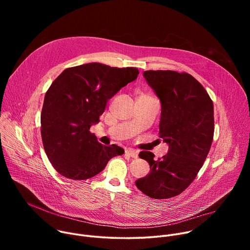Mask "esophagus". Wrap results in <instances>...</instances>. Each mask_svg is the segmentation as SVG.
<instances>
[{
  "label": "esophagus",
  "mask_w": 250,
  "mask_h": 250,
  "mask_svg": "<svg viewBox=\"0 0 250 250\" xmlns=\"http://www.w3.org/2000/svg\"><path fill=\"white\" fill-rule=\"evenodd\" d=\"M125 154L132 157V158H137L138 156V151H136L135 149H132V148H129V149H126L125 150Z\"/></svg>",
  "instance_id": "esophagus-1"
}]
</instances>
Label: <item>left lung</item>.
Returning <instances> with one entry per match:
<instances>
[{"label":"left lung","mask_w":250,"mask_h":250,"mask_svg":"<svg viewBox=\"0 0 250 250\" xmlns=\"http://www.w3.org/2000/svg\"><path fill=\"white\" fill-rule=\"evenodd\" d=\"M144 77L160 100L159 135L169 148L158 160L150 151L139 153L150 172L135 185L152 199H168L193 182L207 158L215 128L213 105L205 88L188 73L148 70Z\"/></svg>","instance_id":"1"}]
</instances>
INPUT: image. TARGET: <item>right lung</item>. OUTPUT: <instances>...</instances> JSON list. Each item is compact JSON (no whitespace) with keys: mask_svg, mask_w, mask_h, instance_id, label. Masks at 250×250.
<instances>
[{"mask_svg":"<svg viewBox=\"0 0 250 250\" xmlns=\"http://www.w3.org/2000/svg\"><path fill=\"white\" fill-rule=\"evenodd\" d=\"M139 74L133 67L117 68L92 62L65 69L47 90L42 111V138L54 169L72 180L103 171L125 150L106 146L90 132L105 104Z\"/></svg>","mask_w":250,"mask_h":250,"instance_id":"obj_1","label":"right lung"}]
</instances>
